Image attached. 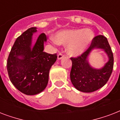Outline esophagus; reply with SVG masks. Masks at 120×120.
<instances>
[{
	"instance_id": "1",
	"label": "esophagus",
	"mask_w": 120,
	"mask_h": 120,
	"mask_svg": "<svg viewBox=\"0 0 120 120\" xmlns=\"http://www.w3.org/2000/svg\"><path fill=\"white\" fill-rule=\"evenodd\" d=\"M64 57V55L62 53H59L58 55V56H57V58H58V60H61L62 58H63Z\"/></svg>"
}]
</instances>
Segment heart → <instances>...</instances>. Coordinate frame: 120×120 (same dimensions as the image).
I'll list each match as a JSON object with an SVG mask.
<instances>
[{
	"label": "heart",
	"instance_id": "heart-1",
	"mask_svg": "<svg viewBox=\"0 0 120 120\" xmlns=\"http://www.w3.org/2000/svg\"><path fill=\"white\" fill-rule=\"evenodd\" d=\"M95 38V34L89 29L64 30L53 35L58 45H66V52L71 56H79L88 48Z\"/></svg>",
	"mask_w": 120,
	"mask_h": 120
}]
</instances>
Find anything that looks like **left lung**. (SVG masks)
I'll use <instances>...</instances> for the list:
<instances>
[{"label": "left lung", "instance_id": "8db88e82", "mask_svg": "<svg viewBox=\"0 0 120 120\" xmlns=\"http://www.w3.org/2000/svg\"><path fill=\"white\" fill-rule=\"evenodd\" d=\"M95 49H101L108 57L104 65L98 69L92 67L89 62L91 53ZM71 60V83L76 89L85 93L93 92L103 86L110 79L113 68V55L107 38L103 35L95 37L85 52Z\"/></svg>", "mask_w": 120, "mask_h": 120}]
</instances>
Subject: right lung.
<instances>
[{"label":"right lung","mask_w":120,"mask_h":120,"mask_svg":"<svg viewBox=\"0 0 120 120\" xmlns=\"http://www.w3.org/2000/svg\"><path fill=\"white\" fill-rule=\"evenodd\" d=\"M37 27L27 29L16 39L8 56L7 68L15 87L27 95L41 93L47 87L49 71L56 62V54L43 52L46 35L41 33L36 40Z\"/></svg>","instance_id":"right-lung-1"}]
</instances>
